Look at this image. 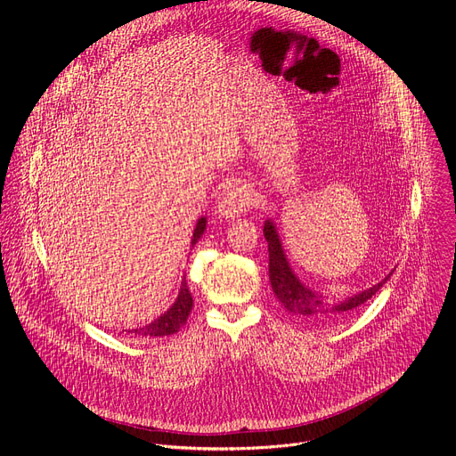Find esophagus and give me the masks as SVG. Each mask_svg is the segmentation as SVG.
<instances>
[{"instance_id":"esophagus-1","label":"esophagus","mask_w":456,"mask_h":456,"mask_svg":"<svg viewBox=\"0 0 456 456\" xmlns=\"http://www.w3.org/2000/svg\"><path fill=\"white\" fill-rule=\"evenodd\" d=\"M252 206V197L245 187H231L224 192L222 200L218 202V216L225 220H234L240 215H243Z\"/></svg>"}]
</instances>
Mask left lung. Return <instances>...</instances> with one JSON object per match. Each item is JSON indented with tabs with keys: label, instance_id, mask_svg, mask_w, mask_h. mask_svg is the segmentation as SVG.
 Returning <instances> with one entry per match:
<instances>
[{
	"label": "left lung",
	"instance_id": "obj_1",
	"mask_svg": "<svg viewBox=\"0 0 456 456\" xmlns=\"http://www.w3.org/2000/svg\"><path fill=\"white\" fill-rule=\"evenodd\" d=\"M264 234L269 243V280L276 297L287 308V312H290L292 315H296L305 322L315 324V327H332L336 321L345 319L354 310H357L362 303H366L389 280V276H392L387 274L377 285L359 294H354L346 299L332 301V299L322 297L310 287H306L296 276L285 256L280 234L273 220L265 222Z\"/></svg>",
	"mask_w": 456,
	"mask_h": 456
}]
</instances>
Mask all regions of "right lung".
I'll return each instance as SVG.
<instances>
[{
	"label": "right lung",
	"instance_id": "1",
	"mask_svg": "<svg viewBox=\"0 0 456 456\" xmlns=\"http://www.w3.org/2000/svg\"><path fill=\"white\" fill-rule=\"evenodd\" d=\"M206 224H208L206 216H202L197 222V227H194V231H192L191 245H194V243L200 240V236L206 231ZM191 308H192V297H191L189 287H187L185 278H183L176 301L160 317H157L155 321L146 324V327H141V329H135V330H127V334H135L139 338H164V336H171V334L178 332L183 327L187 317H189Z\"/></svg>",
	"mask_w": 456,
	"mask_h": 456
}]
</instances>
